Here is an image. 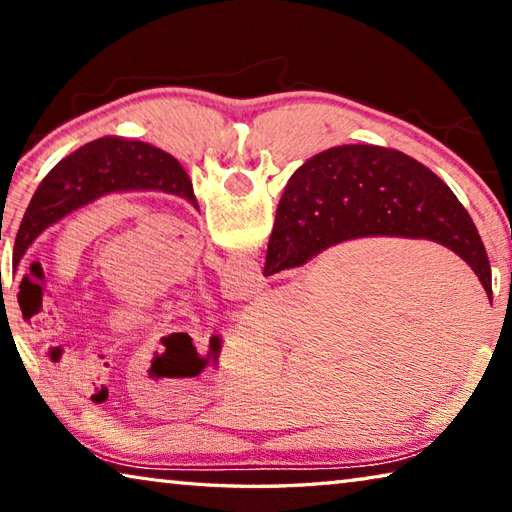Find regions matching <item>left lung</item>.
Instances as JSON below:
<instances>
[{
    "mask_svg": "<svg viewBox=\"0 0 512 512\" xmlns=\"http://www.w3.org/2000/svg\"><path fill=\"white\" fill-rule=\"evenodd\" d=\"M131 189H160L198 207L192 180L176 158L144 142L101 137L60 160L42 180L17 230L13 266L47 225L103 194Z\"/></svg>",
    "mask_w": 512,
    "mask_h": 512,
    "instance_id": "obj_1",
    "label": "left lung"
}]
</instances>
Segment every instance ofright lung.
<instances>
[{"label": "right lung", "mask_w": 512, "mask_h": 512, "mask_svg": "<svg viewBox=\"0 0 512 512\" xmlns=\"http://www.w3.org/2000/svg\"><path fill=\"white\" fill-rule=\"evenodd\" d=\"M431 239L452 248L492 298V273L470 214L436 173L370 144L336 146L293 173L277 205L264 275L357 237Z\"/></svg>", "instance_id": "right-lung-1"}]
</instances>
